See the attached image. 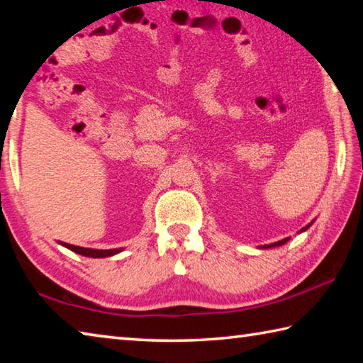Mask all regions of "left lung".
Masks as SVG:
<instances>
[{"mask_svg": "<svg viewBox=\"0 0 363 363\" xmlns=\"http://www.w3.org/2000/svg\"><path fill=\"white\" fill-rule=\"evenodd\" d=\"M314 220H315V219H314ZM314 220H311V222H309V223H308V225H305V227H303V228L300 230V232H298V233H303V232H306V230H308L309 227H311V225H313V223H314ZM289 240H291V238H284V240H281V241H278V242H272V245H265V246H260V249H272V247H278V246H282V245H286V242H287Z\"/></svg>", "mask_w": 363, "mask_h": 363, "instance_id": "1", "label": "left lung"}]
</instances>
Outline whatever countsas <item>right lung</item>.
<instances>
[{
	"label": "right lung",
	"mask_w": 363,
	"mask_h": 363,
	"mask_svg": "<svg viewBox=\"0 0 363 363\" xmlns=\"http://www.w3.org/2000/svg\"><path fill=\"white\" fill-rule=\"evenodd\" d=\"M58 245L67 247L72 252H76L79 255H84V257H91V259H104V257H113L118 252H122L123 247H118V249H91V247H81V246H74V245H68V242H63V241H58Z\"/></svg>",
	"instance_id": "right-lung-1"
}]
</instances>
